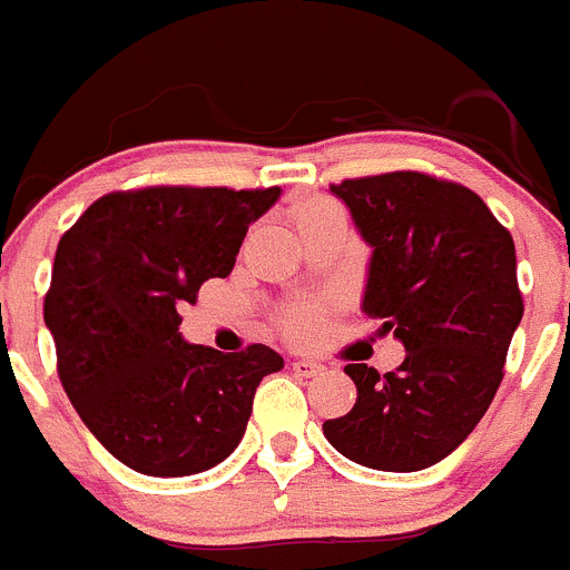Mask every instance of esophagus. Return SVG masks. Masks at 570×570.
Segmentation results:
<instances>
[{
    "label": "esophagus",
    "instance_id": "obj_1",
    "mask_svg": "<svg viewBox=\"0 0 570 570\" xmlns=\"http://www.w3.org/2000/svg\"><path fill=\"white\" fill-rule=\"evenodd\" d=\"M291 367H294L296 376H305V380H311V376H320L322 371H325V365H320V362H314V360H294L291 362Z\"/></svg>",
    "mask_w": 570,
    "mask_h": 570
}]
</instances>
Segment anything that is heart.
Here are the masks:
<instances>
[{
    "instance_id": "1",
    "label": "heart",
    "mask_w": 570,
    "mask_h": 570,
    "mask_svg": "<svg viewBox=\"0 0 570 570\" xmlns=\"http://www.w3.org/2000/svg\"><path fill=\"white\" fill-rule=\"evenodd\" d=\"M316 205H325V203H322V199L320 203H308L302 210L316 208ZM322 320H325V305L314 302V305H302V308L288 311V314L279 320V325H282V331L291 336V340L305 342V340H314V336L320 334Z\"/></svg>"
}]
</instances>
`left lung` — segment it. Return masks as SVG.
Returning a JSON list of instances; mask_svg holds the SVG:
<instances>
[{
    "label": "left lung",
    "instance_id": "1",
    "mask_svg": "<svg viewBox=\"0 0 570 570\" xmlns=\"http://www.w3.org/2000/svg\"><path fill=\"white\" fill-rule=\"evenodd\" d=\"M374 248L362 311L405 345L380 374L345 365L356 405L322 425L347 460L422 471L445 460L491 405L522 320L517 250L471 188L422 170L331 185Z\"/></svg>",
    "mask_w": 570,
    "mask_h": 570
}]
</instances>
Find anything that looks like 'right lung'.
<instances>
[{
	"mask_svg": "<svg viewBox=\"0 0 570 570\" xmlns=\"http://www.w3.org/2000/svg\"><path fill=\"white\" fill-rule=\"evenodd\" d=\"M279 188L150 185L99 196L57 245L45 325L57 374L88 431L128 468L188 476L239 445L268 345H190L179 308L234 271L248 225Z\"/></svg>",
	"mask_w": 570,
	"mask_h": 570,
	"instance_id": "right-lung-1",
	"label": "right lung"
}]
</instances>
